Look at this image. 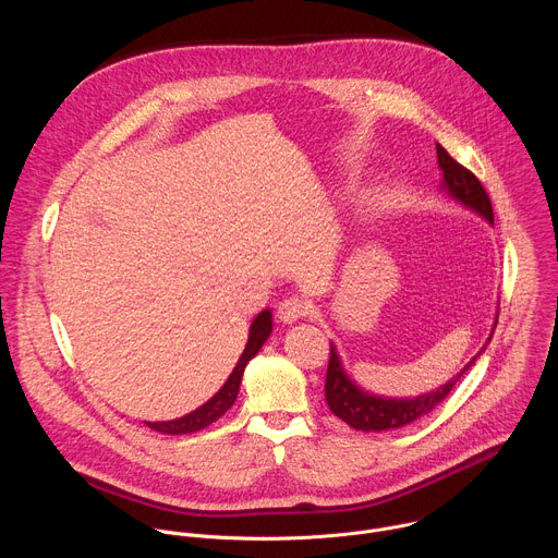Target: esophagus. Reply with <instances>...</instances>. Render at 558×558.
I'll list each match as a JSON object with an SVG mask.
<instances>
[{
    "label": "esophagus",
    "instance_id": "esophagus-1",
    "mask_svg": "<svg viewBox=\"0 0 558 558\" xmlns=\"http://www.w3.org/2000/svg\"><path fill=\"white\" fill-rule=\"evenodd\" d=\"M278 320L280 323H295V320H302V317H306L311 313V302L300 298V295H289L284 300L278 302Z\"/></svg>",
    "mask_w": 558,
    "mask_h": 558
}]
</instances>
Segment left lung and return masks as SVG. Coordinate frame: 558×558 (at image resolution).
<instances>
[{"mask_svg": "<svg viewBox=\"0 0 558 558\" xmlns=\"http://www.w3.org/2000/svg\"><path fill=\"white\" fill-rule=\"evenodd\" d=\"M437 161L444 172V183H441L444 190L452 198L463 203L465 207L474 209L476 214H482L484 218L495 222L490 196L484 190V185L480 183V179H476L470 170H465L461 163H457L439 143H437ZM488 342H490V338H488ZM484 351H486V347L463 366V371L457 373L454 379L439 386L437 390L417 395V397H413V400H390V397H377V395H371V392L357 388V384L347 377L342 362L338 357V351L331 344V357H329L327 384H325L327 404L333 411V415H338L342 422H347L355 430H364V433L397 430V428L409 426L415 420L428 415L433 409H437L446 400L452 386L461 379V375L476 362V357H480Z\"/></svg>", "mask_w": 558, "mask_h": 558, "instance_id": "left-lung-1", "label": "left lung"}]
</instances>
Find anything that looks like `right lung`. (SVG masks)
<instances>
[{
  "label": "right lung",
  "instance_id": "right-lung-1",
  "mask_svg": "<svg viewBox=\"0 0 558 558\" xmlns=\"http://www.w3.org/2000/svg\"><path fill=\"white\" fill-rule=\"evenodd\" d=\"M271 327H274L271 311L265 308L263 313H258V317L252 323L250 340H247V347H245L241 360H238L235 368L231 371V375L227 377L222 388L211 397L209 402H205L201 409L187 413L185 417H179V420H172V422H145V426H149L151 430H158V433H166V435H187V433L203 430L209 424H214L218 417H222L233 407L238 390H241V379H243L247 362L267 342V338L271 336Z\"/></svg>",
  "mask_w": 558,
  "mask_h": 558
}]
</instances>
